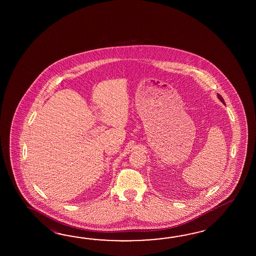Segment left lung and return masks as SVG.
<instances>
[{
	"label": "left lung",
	"mask_w": 256,
	"mask_h": 256,
	"mask_svg": "<svg viewBox=\"0 0 256 256\" xmlns=\"http://www.w3.org/2000/svg\"><path fill=\"white\" fill-rule=\"evenodd\" d=\"M217 96L218 98V100H220V102H222L223 104H225V102H224V100H223L222 97V96H220V95L218 93Z\"/></svg>",
	"instance_id": "8db88e82"
}]
</instances>
